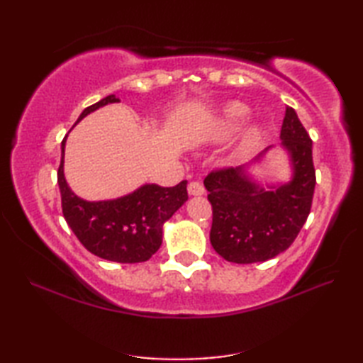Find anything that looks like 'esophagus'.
Returning <instances> with one entry per match:
<instances>
[{"mask_svg": "<svg viewBox=\"0 0 363 363\" xmlns=\"http://www.w3.org/2000/svg\"><path fill=\"white\" fill-rule=\"evenodd\" d=\"M187 189H189V194H190L191 196H201V195H204V191H206L203 184L198 182V181H191V182L189 184Z\"/></svg>", "mask_w": 363, "mask_h": 363, "instance_id": "1", "label": "esophagus"}]
</instances>
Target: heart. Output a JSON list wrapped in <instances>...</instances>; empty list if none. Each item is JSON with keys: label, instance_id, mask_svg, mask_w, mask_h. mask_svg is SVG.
I'll list each match as a JSON object with an SVG mask.
<instances>
[{"label": "heart", "instance_id": "1", "mask_svg": "<svg viewBox=\"0 0 363 363\" xmlns=\"http://www.w3.org/2000/svg\"><path fill=\"white\" fill-rule=\"evenodd\" d=\"M248 107L243 106L242 103H230L225 107V111H223V115L217 121V128H215V130H217V134L221 137L233 135L245 125V121L248 120ZM254 135H256V133H254Z\"/></svg>", "mask_w": 363, "mask_h": 363}]
</instances>
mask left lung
<instances>
[{
	"label": "left lung",
	"instance_id": "8db88e82",
	"mask_svg": "<svg viewBox=\"0 0 363 363\" xmlns=\"http://www.w3.org/2000/svg\"><path fill=\"white\" fill-rule=\"evenodd\" d=\"M281 140L293 167L287 184L265 190L250 179L245 167L213 169L206 176L213 215L211 243L228 262L254 264L276 257L295 242L309 217L317 184L312 140L291 107L285 109Z\"/></svg>",
	"mask_w": 363,
	"mask_h": 363
}]
</instances>
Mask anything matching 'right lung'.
<instances>
[{"instance_id":"1","label":"right lung","mask_w":363,"mask_h":363,"mask_svg":"<svg viewBox=\"0 0 363 363\" xmlns=\"http://www.w3.org/2000/svg\"><path fill=\"white\" fill-rule=\"evenodd\" d=\"M115 95L103 98L82 111L79 123L86 115L111 103H118ZM57 169V184L62 196V212L67 225L95 256L118 262L137 264L148 260L162 245L164 223L187 201V181L174 187H160L145 184L133 194L109 201H86L76 196L68 187L64 176V151Z\"/></svg>"}]
</instances>
